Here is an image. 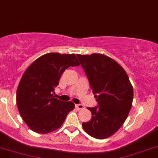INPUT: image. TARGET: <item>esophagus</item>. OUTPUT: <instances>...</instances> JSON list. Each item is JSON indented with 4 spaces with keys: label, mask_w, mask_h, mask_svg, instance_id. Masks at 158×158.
Masks as SVG:
<instances>
[{
    "label": "esophagus",
    "mask_w": 158,
    "mask_h": 158,
    "mask_svg": "<svg viewBox=\"0 0 158 158\" xmlns=\"http://www.w3.org/2000/svg\"><path fill=\"white\" fill-rule=\"evenodd\" d=\"M75 106H76V108H77L78 110L84 109V108H85V106H83V105H81V104H77Z\"/></svg>",
    "instance_id": "esophagus-1"
}]
</instances>
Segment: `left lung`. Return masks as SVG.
<instances>
[{"instance_id": "left-lung-1", "label": "left lung", "mask_w": 158, "mask_h": 158, "mask_svg": "<svg viewBox=\"0 0 158 158\" xmlns=\"http://www.w3.org/2000/svg\"><path fill=\"white\" fill-rule=\"evenodd\" d=\"M77 57L98 102V106L88 107L92 118L81 126L94 138H108L118 131L128 117L133 87L126 70L111 58L99 53L77 54Z\"/></svg>"}]
</instances>
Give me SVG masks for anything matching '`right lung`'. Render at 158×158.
<instances>
[{
  "mask_svg": "<svg viewBox=\"0 0 158 158\" xmlns=\"http://www.w3.org/2000/svg\"><path fill=\"white\" fill-rule=\"evenodd\" d=\"M79 65L75 54L50 52L40 56L23 73L16 94L23 120L32 131L48 134L60 128L75 105L63 102L53 94L63 72Z\"/></svg>",
  "mask_w": 158,
  "mask_h": 158,
  "instance_id": "add662e5",
  "label": "right lung"
}]
</instances>
